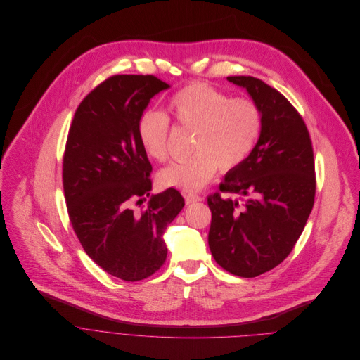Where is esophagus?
<instances>
[{
    "instance_id": "1",
    "label": "esophagus",
    "mask_w": 360,
    "mask_h": 360,
    "mask_svg": "<svg viewBox=\"0 0 360 360\" xmlns=\"http://www.w3.org/2000/svg\"><path fill=\"white\" fill-rule=\"evenodd\" d=\"M184 198H186V202H187V204L195 202V201H201V200H202L201 195L194 194V193H184Z\"/></svg>"
}]
</instances>
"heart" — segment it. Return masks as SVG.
Segmentation results:
<instances>
[{
    "label": "heart",
    "instance_id": "obj_1",
    "mask_svg": "<svg viewBox=\"0 0 360 360\" xmlns=\"http://www.w3.org/2000/svg\"><path fill=\"white\" fill-rule=\"evenodd\" d=\"M176 124L191 130L187 160L159 173L163 187L194 191L204 187L220 169L223 173L240 167L254 150L262 113L250 98H230L205 82H191L167 102ZM170 120L165 113L146 110L137 122V137L146 156L155 162L169 158Z\"/></svg>",
    "mask_w": 360,
    "mask_h": 360
}]
</instances>
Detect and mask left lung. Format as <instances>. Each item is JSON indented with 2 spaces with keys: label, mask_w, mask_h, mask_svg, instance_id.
<instances>
[{
  "label": "left lung",
  "mask_w": 360,
  "mask_h": 360,
  "mask_svg": "<svg viewBox=\"0 0 360 360\" xmlns=\"http://www.w3.org/2000/svg\"><path fill=\"white\" fill-rule=\"evenodd\" d=\"M227 79L257 102L262 129L248 159L207 197L208 245L221 268L254 278L288 257L304 231L316 191L314 149L302 116L282 94L254 77Z\"/></svg>",
  "instance_id": "8db88e82"
}]
</instances>
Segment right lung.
<instances>
[{
	"instance_id": "1",
	"label": "right lung",
	"mask_w": 360,
	"mask_h": 360,
	"mask_svg": "<svg viewBox=\"0 0 360 360\" xmlns=\"http://www.w3.org/2000/svg\"><path fill=\"white\" fill-rule=\"evenodd\" d=\"M170 85L153 75H113L79 103L62 163L68 215L85 252L108 274L145 279L165 264L166 227L184 207L176 188L152 195V165L137 137L150 99Z\"/></svg>"
}]
</instances>
